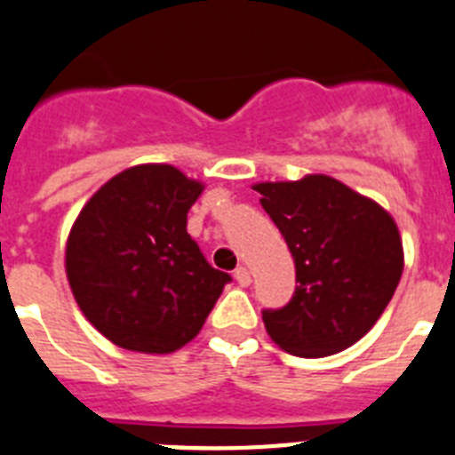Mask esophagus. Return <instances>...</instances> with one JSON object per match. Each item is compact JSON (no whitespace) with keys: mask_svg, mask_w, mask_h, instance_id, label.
<instances>
[{"mask_svg":"<svg viewBox=\"0 0 455 455\" xmlns=\"http://www.w3.org/2000/svg\"><path fill=\"white\" fill-rule=\"evenodd\" d=\"M235 279H236V283H239V286H251V272L246 267H236L235 269Z\"/></svg>","mask_w":455,"mask_h":455,"instance_id":"esophagus-1","label":"esophagus"}]
</instances>
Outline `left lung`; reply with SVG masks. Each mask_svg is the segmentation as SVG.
<instances>
[{"instance_id":"obj_1","label":"left lung","mask_w":455,"mask_h":455,"mask_svg":"<svg viewBox=\"0 0 455 455\" xmlns=\"http://www.w3.org/2000/svg\"><path fill=\"white\" fill-rule=\"evenodd\" d=\"M253 188L286 239L298 281L283 309L262 311L267 335L299 358L354 347L384 314L403 276V236L393 216L325 174Z\"/></svg>"}]
</instances>
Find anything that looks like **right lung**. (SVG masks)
Returning <instances> with one entry per match:
<instances>
[{
    "label": "right lung",
    "instance_id": "obj_1",
    "mask_svg": "<svg viewBox=\"0 0 455 455\" xmlns=\"http://www.w3.org/2000/svg\"><path fill=\"white\" fill-rule=\"evenodd\" d=\"M204 183L163 163L108 179L71 225L67 281L78 309L116 347L164 355L200 335L230 274L188 235Z\"/></svg>",
    "mask_w": 455,
    "mask_h": 455
}]
</instances>
